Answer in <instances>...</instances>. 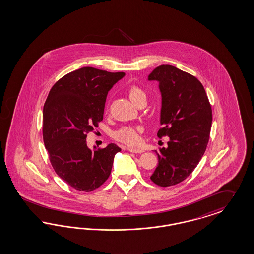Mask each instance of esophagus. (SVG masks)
<instances>
[{"mask_svg": "<svg viewBox=\"0 0 254 254\" xmlns=\"http://www.w3.org/2000/svg\"><path fill=\"white\" fill-rule=\"evenodd\" d=\"M127 149L131 152V153H136V154H140L143 152V150H141L140 148H133V147H127Z\"/></svg>", "mask_w": 254, "mask_h": 254, "instance_id": "1", "label": "esophagus"}]
</instances>
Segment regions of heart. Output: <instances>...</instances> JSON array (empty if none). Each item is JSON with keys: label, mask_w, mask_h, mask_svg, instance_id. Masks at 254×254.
<instances>
[{"label": "heart", "mask_w": 254, "mask_h": 254, "mask_svg": "<svg viewBox=\"0 0 254 254\" xmlns=\"http://www.w3.org/2000/svg\"><path fill=\"white\" fill-rule=\"evenodd\" d=\"M128 97L132 102L136 105L139 101L145 99L146 95L143 90L137 86H132L128 90ZM114 139L124 142L128 145H135L139 142L140 138L138 134V129L131 127H124L114 134Z\"/></svg>", "instance_id": "1"}]
</instances>
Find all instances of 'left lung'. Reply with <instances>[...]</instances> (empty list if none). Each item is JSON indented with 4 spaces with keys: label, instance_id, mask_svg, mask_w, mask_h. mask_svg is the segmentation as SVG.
<instances>
[{
    "label": "left lung",
    "instance_id": "left-lung-1",
    "mask_svg": "<svg viewBox=\"0 0 254 254\" xmlns=\"http://www.w3.org/2000/svg\"><path fill=\"white\" fill-rule=\"evenodd\" d=\"M148 80H157L161 94L158 137L168 136V146L155 151L158 167L150 176L155 184H178L190 175L209 140L212 110L205 90L194 76L170 64L153 70Z\"/></svg>",
    "mask_w": 254,
    "mask_h": 254
}]
</instances>
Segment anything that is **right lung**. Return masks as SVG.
Returning <instances> with one entry per match:
<instances>
[{
  "mask_svg": "<svg viewBox=\"0 0 254 254\" xmlns=\"http://www.w3.org/2000/svg\"><path fill=\"white\" fill-rule=\"evenodd\" d=\"M124 72L81 67L59 79L43 109V140L55 173L73 189L89 192L105 182L121 148H88L87 133L103 120L106 98Z\"/></svg>",
  "mask_w": 254,
  "mask_h": 254,
  "instance_id": "right-lung-1",
  "label": "right lung"
}]
</instances>
